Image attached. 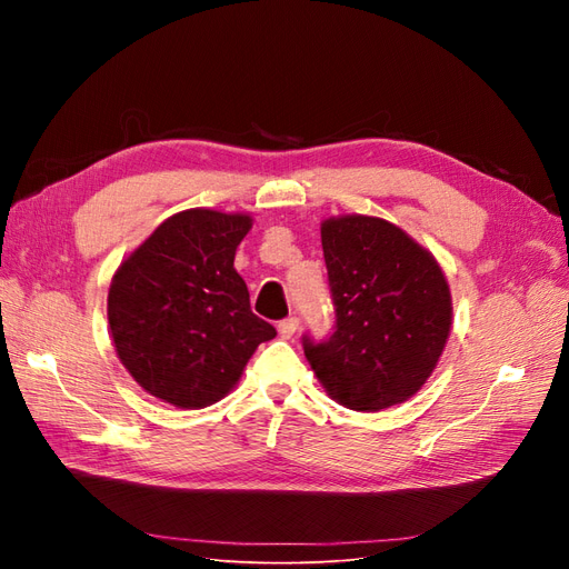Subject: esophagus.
<instances>
[{
	"instance_id": "34e87169",
	"label": "esophagus",
	"mask_w": 569,
	"mask_h": 569,
	"mask_svg": "<svg viewBox=\"0 0 569 569\" xmlns=\"http://www.w3.org/2000/svg\"><path fill=\"white\" fill-rule=\"evenodd\" d=\"M297 330H299V318H287V320H282L280 325H278V332H280V337L282 339H291L297 335Z\"/></svg>"
}]
</instances>
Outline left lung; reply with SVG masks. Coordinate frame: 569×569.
Listing matches in <instances>:
<instances>
[{"label":"left lung","instance_id":"obj_1","mask_svg":"<svg viewBox=\"0 0 569 569\" xmlns=\"http://www.w3.org/2000/svg\"><path fill=\"white\" fill-rule=\"evenodd\" d=\"M337 311L335 335L303 353L330 399L377 412L432 377L451 335L453 301L432 251L375 216L320 222Z\"/></svg>","mask_w":569,"mask_h":569}]
</instances>
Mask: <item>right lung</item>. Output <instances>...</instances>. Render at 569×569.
Masks as SVG:
<instances>
[{
    "instance_id": "add662e5",
    "label": "right lung",
    "mask_w": 569,
    "mask_h": 569,
    "mask_svg": "<svg viewBox=\"0 0 569 569\" xmlns=\"http://www.w3.org/2000/svg\"><path fill=\"white\" fill-rule=\"evenodd\" d=\"M249 213L187 209L166 218L113 272L109 330L147 393L184 410L228 396L274 327L251 313L234 253Z\"/></svg>"
}]
</instances>
